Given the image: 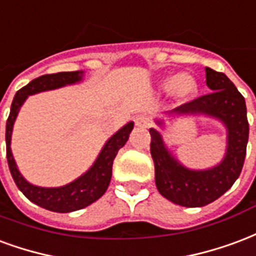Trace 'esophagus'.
Wrapping results in <instances>:
<instances>
[{"mask_svg": "<svg viewBox=\"0 0 256 256\" xmlns=\"http://www.w3.org/2000/svg\"><path fill=\"white\" fill-rule=\"evenodd\" d=\"M150 117H147L144 114H139L135 117V124L136 126H142V128H144V126H150Z\"/></svg>", "mask_w": 256, "mask_h": 256, "instance_id": "obj_1", "label": "esophagus"}]
</instances>
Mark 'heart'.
<instances>
[{"label":"heart","instance_id":"b5f03b06","mask_svg":"<svg viewBox=\"0 0 256 256\" xmlns=\"http://www.w3.org/2000/svg\"><path fill=\"white\" fill-rule=\"evenodd\" d=\"M156 88L160 91H169L170 95L178 102H188L195 98L199 91L198 80L190 74H168L158 80Z\"/></svg>","mask_w":256,"mask_h":256}]
</instances>
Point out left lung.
<instances>
[{
    "label": "left lung",
    "instance_id": "1",
    "mask_svg": "<svg viewBox=\"0 0 256 256\" xmlns=\"http://www.w3.org/2000/svg\"><path fill=\"white\" fill-rule=\"evenodd\" d=\"M206 84L212 92L168 112L169 118L206 116L226 128V151L222 161L208 169H190L182 165L150 128V151L156 166V186L162 196L184 207H202L224 195L242 173L248 143L247 108L244 96L222 72L206 68ZM160 126L164 118H156Z\"/></svg>",
    "mask_w": 256,
    "mask_h": 256
}]
</instances>
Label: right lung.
Here are the masks:
<instances>
[{"instance_id": "1", "label": "right lung", "mask_w": 256, "mask_h": 256, "mask_svg": "<svg viewBox=\"0 0 256 256\" xmlns=\"http://www.w3.org/2000/svg\"><path fill=\"white\" fill-rule=\"evenodd\" d=\"M83 74H84L83 70L58 72V74H44L40 78L34 79L26 87L18 90L16 92L14 98H13L12 106H10L8 121H6V134H5L6 158H8L9 170H10L13 180L16 182L18 190L23 192L24 196L35 204L44 207L46 210H50V212H76V210L84 208V207L90 206L91 203H94L95 200H98L109 187L110 178H112V168H113V161H114L116 156L121 147L126 144L130 138V134L134 130V121H130L121 130H117L114 135L110 136L88 170L66 186L54 188L38 187L24 178L23 174L18 170L16 161L13 158L12 150H10L13 124L16 121L20 108L28 98V95L79 83L83 80Z\"/></svg>"}]
</instances>
